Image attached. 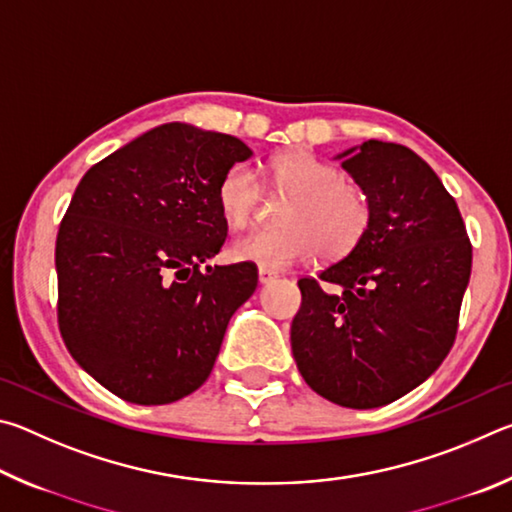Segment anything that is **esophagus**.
<instances>
[{
	"mask_svg": "<svg viewBox=\"0 0 512 512\" xmlns=\"http://www.w3.org/2000/svg\"><path fill=\"white\" fill-rule=\"evenodd\" d=\"M277 277L275 271H271V268H259V284H268L273 282Z\"/></svg>",
	"mask_w": 512,
	"mask_h": 512,
	"instance_id": "esophagus-1",
	"label": "esophagus"
}]
</instances>
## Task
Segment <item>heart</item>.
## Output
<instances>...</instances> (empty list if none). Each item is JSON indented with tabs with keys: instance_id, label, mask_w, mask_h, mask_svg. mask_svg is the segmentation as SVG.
<instances>
[{
	"instance_id": "obj_1",
	"label": "heart",
	"mask_w": 512,
	"mask_h": 512,
	"mask_svg": "<svg viewBox=\"0 0 512 512\" xmlns=\"http://www.w3.org/2000/svg\"><path fill=\"white\" fill-rule=\"evenodd\" d=\"M271 183L291 196L282 207L280 228L257 230L232 244L241 262L287 268L314 259H341L357 248L372 221L370 198L359 185L343 180L332 162L307 151H291L268 162ZM221 214L232 228H246L262 201V183L246 164L223 173L216 187Z\"/></svg>"
}]
</instances>
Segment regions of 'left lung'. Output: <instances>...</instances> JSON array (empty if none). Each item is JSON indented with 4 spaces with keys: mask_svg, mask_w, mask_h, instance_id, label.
I'll use <instances>...</instances> for the list:
<instances>
[{
    "mask_svg": "<svg viewBox=\"0 0 512 512\" xmlns=\"http://www.w3.org/2000/svg\"><path fill=\"white\" fill-rule=\"evenodd\" d=\"M339 158L368 194L372 221L350 255L298 280L291 350L311 391L377 409L452 350L472 244L454 196L411 149L368 140Z\"/></svg>",
    "mask_w": 512,
    "mask_h": 512,
    "instance_id": "1",
    "label": "left lung"
}]
</instances>
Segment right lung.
<instances>
[{
  "label": "right lung",
  "mask_w": 512,
  "mask_h": 512,
  "mask_svg": "<svg viewBox=\"0 0 512 512\" xmlns=\"http://www.w3.org/2000/svg\"><path fill=\"white\" fill-rule=\"evenodd\" d=\"M253 151L232 135L162 124L81 178L56 239L58 327L76 363L133 404L205 384L257 266H205L228 237L216 187Z\"/></svg>",
  "instance_id": "right-lung-1"
}]
</instances>
